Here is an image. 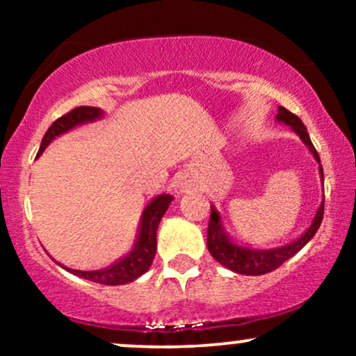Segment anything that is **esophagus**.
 Returning <instances> with one entry per match:
<instances>
[{
    "instance_id": "1",
    "label": "esophagus",
    "mask_w": 356,
    "mask_h": 356,
    "mask_svg": "<svg viewBox=\"0 0 356 356\" xmlns=\"http://www.w3.org/2000/svg\"><path fill=\"white\" fill-rule=\"evenodd\" d=\"M191 187H192V181H191V177L187 174H182L181 177H179V181H177V189H179V192H187V191H191Z\"/></svg>"
}]
</instances>
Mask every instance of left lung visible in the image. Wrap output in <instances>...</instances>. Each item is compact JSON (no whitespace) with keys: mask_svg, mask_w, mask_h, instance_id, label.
I'll list each match as a JSON object with an SVG mask.
<instances>
[{"mask_svg":"<svg viewBox=\"0 0 356 356\" xmlns=\"http://www.w3.org/2000/svg\"><path fill=\"white\" fill-rule=\"evenodd\" d=\"M276 122L291 127L293 132L303 140V144L308 147L309 154H312L314 161L318 162L321 184L325 182L320 155H318L316 149H314L308 130H306L303 122L300 120V117H296L295 113H291L284 107H280L276 113ZM323 212H325V197H323L320 207L316 209V214H314L309 227L300 236V238L284 244V246H277L271 249H256L244 246V244H238L234 239H231L229 232L226 231L222 219H220L219 211L216 209L214 204H211V219L209 227H207V249H209L211 256L214 257L219 264L231 269V271L238 273V275H266V273H271L275 271L276 268H280L284 261H288L289 257L295 256L298 251H301V249L313 239V236L316 234L318 227H320L323 220Z\"/></svg>","mask_w":356,"mask_h":356,"instance_id":"left-lung-1","label":"left lung"}]
</instances>
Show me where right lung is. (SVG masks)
Segmentation results:
<instances>
[{"label": "right lung", "mask_w": 356, "mask_h": 356, "mask_svg": "<svg viewBox=\"0 0 356 356\" xmlns=\"http://www.w3.org/2000/svg\"><path fill=\"white\" fill-rule=\"evenodd\" d=\"M104 117V110L97 107H76L72 112H68L67 115L60 117L58 120H55L51 124L50 129L44 134L42 144H40L38 155L43 154V150L55 140L56 137L63 136V134L70 132L75 127L90 124V122H95L99 118ZM174 201V197L170 194H161L155 195V197L145 206L144 212H142L140 220H138V229H137V238L134 243L132 249L124 257L115 261L110 266L104 269H95V271H80V269H72L60 264L61 268L67 269L72 275L83 277V280L93 281V283L107 284V286H118V284H127L136 281L137 277H140L144 273L149 271L150 264H152L155 249H157V227L161 224L162 216L165 214V211L169 209L170 202Z\"/></svg>", "instance_id": "right-lung-1"}]
</instances>
